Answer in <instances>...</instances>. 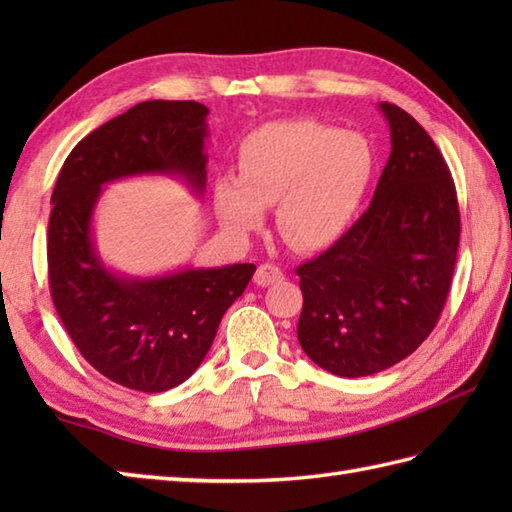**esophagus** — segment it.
<instances>
[{
    "instance_id": "obj_1",
    "label": "esophagus",
    "mask_w": 512,
    "mask_h": 512,
    "mask_svg": "<svg viewBox=\"0 0 512 512\" xmlns=\"http://www.w3.org/2000/svg\"><path fill=\"white\" fill-rule=\"evenodd\" d=\"M281 279H284V270H281L275 264H262V266L257 268V273H255V284L262 286V288L273 286V284H277V281H281Z\"/></svg>"
}]
</instances>
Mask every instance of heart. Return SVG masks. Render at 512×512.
Masks as SVG:
<instances>
[{"instance_id":"1","label":"heart","mask_w":512,"mask_h":512,"mask_svg":"<svg viewBox=\"0 0 512 512\" xmlns=\"http://www.w3.org/2000/svg\"><path fill=\"white\" fill-rule=\"evenodd\" d=\"M374 171V149L361 134L312 118L273 121L239 143L237 178L215 180L213 206L228 231L248 235L277 201L281 237L299 250H323L354 224Z\"/></svg>"}]
</instances>
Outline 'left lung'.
<instances>
[{"label": "left lung", "instance_id": "8db88e82", "mask_svg": "<svg viewBox=\"0 0 512 512\" xmlns=\"http://www.w3.org/2000/svg\"><path fill=\"white\" fill-rule=\"evenodd\" d=\"M391 154L369 209L297 268V339L325 372L378 374L418 350L447 303L460 244L451 171L420 123L380 103Z\"/></svg>", "mask_w": 512, "mask_h": 512}]
</instances>
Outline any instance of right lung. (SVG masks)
I'll return each mask as SVG.
<instances>
[{"instance_id":"right-lung-1","label":"right lung","mask_w":512,"mask_h":512,"mask_svg":"<svg viewBox=\"0 0 512 512\" xmlns=\"http://www.w3.org/2000/svg\"><path fill=\"white\" fill-rule=\"evenodd\" d=\"M206 114L195 101L134 105L70 151L50 200L48 281L63 328L96 372L145 394L178 387L200 367L255 264L118 275L96 253L92 217L103 184L121 178L167 173L202 195Z\"/></svg>"}]
</instances>
